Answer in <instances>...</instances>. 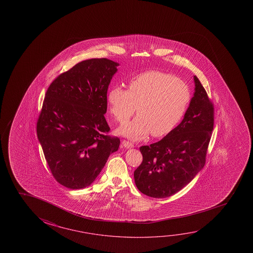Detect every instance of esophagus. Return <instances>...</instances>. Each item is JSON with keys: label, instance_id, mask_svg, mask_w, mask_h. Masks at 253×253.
<instances>
[{"label": "esophagus", "instance_id": "esophagus-1", "mask_svg": "<svg viewBox=\"0 0 253 253\" xmlns=\"http://www.w3.org/2000/svg\"><path fill=\"white\" fill-rule=\"evenodd\" d=\"M123 145H124L125 148H132V147H134V145H133L131 142H129V141H123Z\"/></svg>", "mask_w": 253, "mask_h": 253}]
</instances>
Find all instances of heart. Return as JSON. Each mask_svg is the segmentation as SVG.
I'll return each instance as SVG.
<instances>
[{"mask_svg": "<svg viewBox=\"0 0 253 253\" xmlns=\"http://www.w3.org/2000/svg\"><path fill=\"white\" fill-rule=\"evenodd\" d=\"M191 100V88L185 82L157 71L134 77L128 90L112 87L107 96L109 111L118 123L126 122L137 109L138 115L117 129L133 140H140L149 133L153 137L166 136L178 125Z\"/></svg>", "mask_w": 253, "mask_h": 253, "instance_id": "obj_1", "label": "heart"}]
</instances>
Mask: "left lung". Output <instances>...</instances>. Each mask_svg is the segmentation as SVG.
I'll list each match as a JSON object with an SVG mask.
<instances>
[{"label":"left lung","instance_id":"8db88e82","mask_svg":"<svg viewBox=\"0 0 253 253\" xmlns=\"http://www.w3.org/2000/svg\"><path fill=\"white\" fill-rule=\"evenodd\" d=\"M195 91L180 125L150 145L141 146L143 162L134 171L137 189L151 198H168L199 174L213 128V106L194 76Z\"/></svg>","mask_w":253,"mask_h":253}]
</instances>
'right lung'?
Masks as SVG:
<instances>
[{
    "instance_id": "1",
    "label": "right lung",
    "mask_w": 253,
    "mask_h": 253,
    "mask_svg": "<svg viewBox=\"0 0 253 253\" xmlns=\"http://www.w3.org/2000/svg\"><path fill=\"white\" fill-rule=\"evenodd\" d=\"M118 62L107 58L79 62L54 79L37 123L38 139L55 180L71 190L91 185L118 137L106 135L108 85Z\"/></svg>"
}]
</instances>
